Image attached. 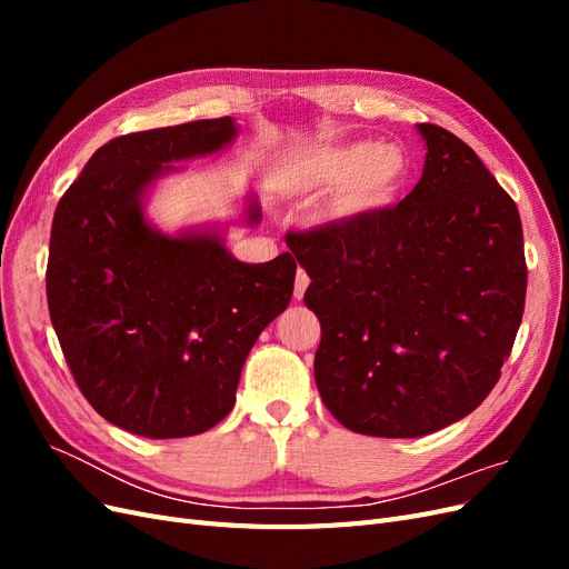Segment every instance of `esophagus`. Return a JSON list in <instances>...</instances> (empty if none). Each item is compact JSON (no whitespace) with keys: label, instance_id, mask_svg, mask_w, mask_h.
Returning <instances> with one entry per match:
<instances>
[{"label":"esophagus","instance_id":"obj_1","mask_svg":"<svg viewBox=\"0 0 569 569\" xmlns=\"http://www.w3.org/2000/svg\"><path fill=\"white\" fill-rule=\"evenodd\" d=\"M308 284H311V278H308L306 270H299V272H297V280H295V297H297V299L303 297V291H306Z\"/></svg>","mask_w":569,"mask_h":569}]
</instances>
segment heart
Masks as SVG:
<instances>
[{"instance_id":"b5f03b06","label":"heart","mask_w":569,"mask_h":569,"mask_svg":"<svg viewBox=\"0 0 569 569\" xmlns=\"http://www.w3.org/2000/svg\"><path fill=\"white\" fill-rule=\"evenodd\" d=\"M408 159L399 147L349 142L316 151L303 163L301 182L308 189H339L335 218H360L389 206L408 180Z\"/></svg>"}]
</instances>
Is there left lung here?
Listing matches in <instances>:
<instances>
[{
    "instance_id": "obj_1",
    "label": "left lung",
    "mask_w": 569,
    "mask_h": 569,
    "mask_svg": "<svg viewBox=\"0 0 569 569\" xmlns=\"http://www.w3.org/2000/svg\"><path fill=\"white\" fill-rule=\"evenodd\" d=\"M418 130L425 168L403 201L287 237L322 330L320 399L368 437H425L470 416L525 313L518 206L460 137Z\"/></svg>"
}]
</instances>
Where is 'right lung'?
I'll list each match as a JSON object with an SVG mask.
<instances>
[{
  "mask_svg": "<svg viewBox=\"0 0 569 569\" xmlns=\"http://www.w3.org/2000/svg\"><path fill=\"white\" fill-rule=\"evenodd\" d=\"M234 134L222 116L116 137L54 211L49 318L84 399L126 432L180 439L218 425L258 335L291 301V253L242 263L218 234L168 237L142 213L170 161L216 153ZM247 218L261 220L256 201Z\"/></svg>",
  "mask_w": 569,
  "mask_h": 569,
  "instance_id": "right-lung-1",
  "label": "right lung"
}]
</instances>
